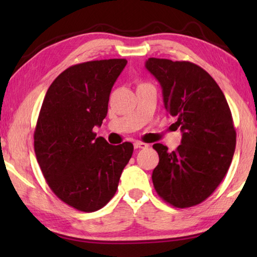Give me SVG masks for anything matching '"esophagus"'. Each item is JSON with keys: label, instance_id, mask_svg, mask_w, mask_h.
<instances>
[{"label": "esophagus", "instance_id": "34e87169", "mask_svg": "<svg viewBox=\"0 0 257 257\" xmlns=\"http://www.w3.org/2000/svg\"><path fill=\"white\" fill-rule=\"evenodd\" d=\"M134 147L135 149H146V147H149V145L145 144V143H143V142H135Z\"/></svg>", "mask_w": 257, "mask_h": 257}]
</instances>
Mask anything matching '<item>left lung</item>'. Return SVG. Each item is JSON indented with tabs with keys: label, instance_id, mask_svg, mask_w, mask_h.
<instances>
[{
	"label": "left lung",
	"instance_id": "8db88e82",
	"mask_svg": "<svg viewBox=\"0 0 257 257\" xmlns=\"http://www.w3.org/2000/svg\"><path fill=\"white\" fill-rule=\"evenodd\" d=\"M145 67L159 80L165 110L182 132L176 151L153 145L160 158L152 175L154 188L172 206H195L211 196L231 164V111L219 85L197 64L150 58Z\"/></svg>",
	"mask_w": 257,
	"mask_h": 257
}]
</instances>
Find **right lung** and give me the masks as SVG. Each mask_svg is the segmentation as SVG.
<instances>
[{
	"mask_svg": "<svg viewBox=\"0 0 257 257\" xmlns=\"http://www.w3.org/2000/svg\"><path fill=\"white\" fill-rule=\"evenodd\" d=\"M125 64V59H108L69 67L42 104L34 133L37 162L51 190L78 211L95 212L110 202L133 155L132 143L113 146L93 132L106 116Z\"/></svg>",
	"mask_w": 257,
	"mask_h": 257,
	"instance_id": "obj_1",
	"label": "right lung"
}]
</instances>
